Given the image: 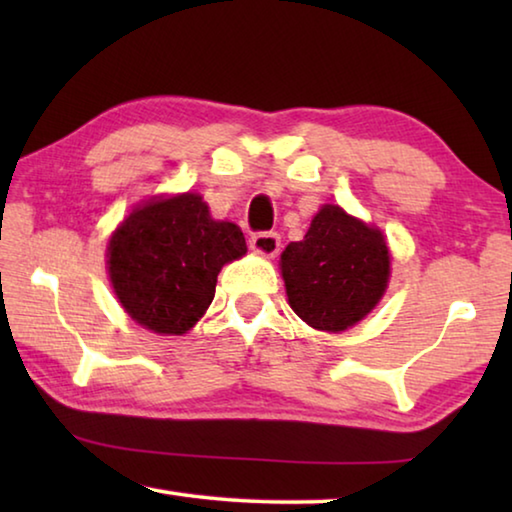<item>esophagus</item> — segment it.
<instances>
[{"mask_svg":"<svg viewBox=\"0 0 512 512\" xmlns=\"http://www.w3.org/2000/svg\"><path fill=\"white\" fill-rule=\"evenodd\" d=\"M250 248L264 257H275L280 253V235L277 232H255L250 237Z\"/></svg>","mask_w":512,"mask_h":512,"instance_id":"1","label":"esophagus"}]
</instances>
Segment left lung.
I'll return each mask as SVG.
<instances>
[{"instance_id":"obj_1","label":"left lung","mask_w":512,"mask_h":512,"mask_svg":"<svg viewBox=\"0 0 512 512\" xmlns=\"http://www.w3.org/2000/svg\"><path fill=\"white\" fill-rule=\"evenodd\" d=\"M391 257L379 230L325 205L302 241L282 253L289 305L307 325L343 332L384 296Z\"/></svg>"}]
</instances>
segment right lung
Wrapping results in <instances>:
<instances>
[{"label": "right lung", "mask_w": 512, "mask_h": 512, "mask_svg": "<svg viewBox=\"0 0 512 512\" xmlns=\"http://www.w3.org/2000/svg\"><path fill=\"white\" fill-rule=\"evenodd\" d=\"M246 255L235 223L214 221L198 194L149 201L108 244V273L121 307L158 334H185L210 307L221 266Z\"/></svg>", "instance_id": "obj_1"}]
</instances>
